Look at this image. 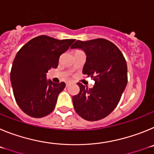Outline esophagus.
<instances>
[{"label": "esophagus", "instance_id": "obj_1", "mask_svg": "<svg viewBox=\"0 0 154 154\" xmlns=\"http://www.w3.org/2000/svg\"><path fill=\"white\" fill-rule=\"evenodd\" d=\"M69 82H67V83H66V86H69Z\"/></svg>", "mask_w": 154, "mask_h": 154}]
</instances>
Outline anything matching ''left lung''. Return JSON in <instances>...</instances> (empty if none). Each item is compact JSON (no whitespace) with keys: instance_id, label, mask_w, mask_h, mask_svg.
<instances>
[{"instance_id":"1","label":"left lung","mask_w":154,"mask_h":154,"mask_svg":"<svg viewBox=\"0 0 154 154\" xmlns=\"http://www.w3.org/2000/svg\"><path fill=\"white\" fill-rule=\"evenodd\" d=\"M86 55L82 73L95 81L88 89L79 82V93L72 97L75 112L88 121L102 119L116 107L127 84V65L113 43L103 38L76 41L71 47Z\"/></svg>"}]
</instances>
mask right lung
Segmentation results:
<instances>
[{
  "instance_id": "obj_1",
  "label": "right lung",
  "mask_w": 154,
  "mask_h": 154,
  "mask_svg": "<svg viewBox=\"0 0 154 154\" xmlns=\"http://www.w3.org/2000/svg\"><path fill=\"white\" fill-rule=\"evenodd\" d=\"M74 42L75 39L58 40L41 35L30 40L17 53L11 82L16 102L27 115L44 117L55 109L58 94L65 84L48 80L46 73L58 67L60 55Z\"/></svg>"
}]
</instances>
